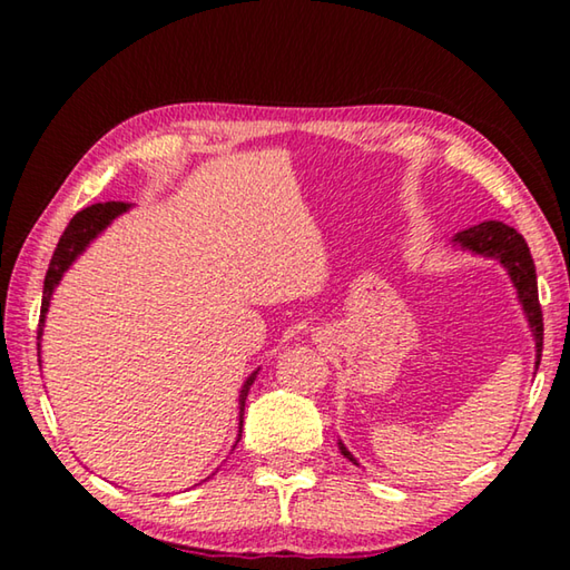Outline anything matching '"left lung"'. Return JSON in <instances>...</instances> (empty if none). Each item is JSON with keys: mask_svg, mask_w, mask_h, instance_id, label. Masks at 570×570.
Instances as JSON below:
<instances>
[{"mask_svg": "<svg viewBox=\"0 0 570 570\" xmlns=\"http://www.w3.org/2000/svg\"><path fill=\"white\" fill-rule=\"evenodd\" d=\"M455 244L462 248L475 250L482 256H493L500 264L508 268L510 278H513V286L518 288V298L523 304V312L528 316L530 332L535 336V370L540 364V352H543V312H540L538 302V282H535V264L530 258V248L525 238L518 234L515 228H510L500 220H485V224H478L468 230H460L455 236ZM340 450L344 458H352V452L346 450L340 442Z\"/></svg>", "mask_w": 570, "mask_h": 570, "instance_id": "1", "label": "left lung"}]
</instances>
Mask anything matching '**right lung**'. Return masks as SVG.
<instances>
[{"instance_id": "1", "label": "right lung", "mask_w": 570, "mask_h": 570, "mask_svg": "<svg viewBox=\"0 0 570 570\" xmlns=\"http://www.w3.org/2000/svg\"><path fill=\"white\" fill-rule=\"evenodd\" d=\"M130 206L122 204V200H108V204H95V206H88L82 208L80 214H75V218L67 224L65 234L60 236V244H57L55 254H52V262H50V268H47V276H45V288H42V308H40V330H37V340H42V326H45V314L47 308H50V298L55 294V286L60 284L62 274L67 272V268L72 266V262L77 256L82 254L85 248H88L90 240L102 234L105 228H108L112 224V218H118L120 214H125ZM37 350H40V342H37ZM254 372L250 377L244 382V390H240L238 394V432H240V424H244V407H246V397H248V390L250 384H254L256 380ZM240 440V435H238ZM236 440V442H238Z\"/></svg>"}]
</instances>
